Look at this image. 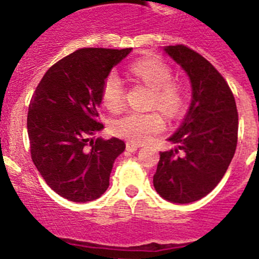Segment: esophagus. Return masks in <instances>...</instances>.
I'll list each match as a JSON object with an SVG mask.
<instances>
[{
  "label": "esophagus",
  "mask_w": 259,
  "mask_h": 259,
  "mask_svg": "<svg viewBox=\"0 0 259 259\" xmlns=\"http://www.w3.org/2000/svg\"><path fill=\"white\" fill-rule=\"evenodd\" d=\"M139 147L141 146H138V144H135V143H132V142H127L126 143V149L129 152H135L138 148H139Z\"/></svg>",
  "instance_id": "obj_1"
}]
</instances>
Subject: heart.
Segmentation results:
<instances>
[{
    "instance_id": "obj_1",
    "label": "heart",
    "mask_w": 259,
    "mask_h": 259,
    "mask_svg": "<svg viewBox=\"0 0 259 259\" xmlns=\"http://www.w3.org/2000/svg\"><path fill=\"white\" fill-rule=\"evenodd\" d=\"M135 78L153 89L152 106L167 116H175L184 107V93L172 81V71L158 59H142L130 66ZM124 84L116 72H110L102 85V101L111 111L121 108L124 103ZM163 129V120L158 112H129L112 122L116 135L133 143H143Z\"/></svg>"
}]
</instances>
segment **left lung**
Here are the masks:
<instances>
[{"mask_svg":"<svg viewBox=\"0 0 259 259\" xmlns=\"http://www.w3.org/2000/svg\"><path fill=\"white\" fill-rule=\"evenodd\" d=\"M163 51L189 76L192 101L167 139L176 148L159 153L153 185L163 199L185 204L206 197L224 178L238 143V110L233 92L211 62L183 45Z\"/></svg>","mask_w":259,"mask_h":259,"instance_id":"obj_1","label":"left lung"}]
</instances>
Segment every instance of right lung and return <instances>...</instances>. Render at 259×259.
Returning <instances> with one entry per match:
<instances>
[{"instance_id": "obj_1", "label": "right lung", "mask_w": 259, "mask_h": 259, "mask_svg": "<svg viewBox=\"0 0 259 259\" xmlns=\"http://www.w3.org/2000/svg\"><path fill=\"white\" fill-rule=\"evenodd\" d=\"M132 48H81L51 66L28 111L30 154L48 187L71 202H91L110 185L113 162L125 151L121 139L92 138L102 85Z\"/></svg>"}]
</instances>
